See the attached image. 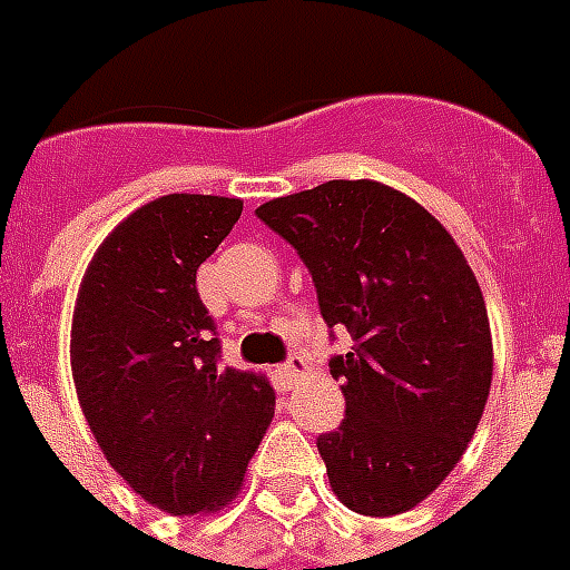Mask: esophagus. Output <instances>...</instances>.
Masks as SVG:
<instances>
[{
    "mask_svg": "<svg viewBox=\"0 0 570 570\" xmlns=\"http://www.w3.org/2000/svg\"><path fill=\"white\" fill-rule=\"evenodd\" d=\"M277 373H281V382H284V389H293L295 382L302 380L304 373H307V362H304L302 355H293V358H289V362H286Z\"/></svg>",
    "mask_w": 570,
    "mask_h": 570,
    "instance_id": "1",
    "label": "esophagus"
}]
</instances>
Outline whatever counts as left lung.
I'll return each mask as SVG.
<instances>
[{"mask_svg":"<svg viewBox=\"0 0 570 570\" xmlns=\"http://www.w3.org/2000/svg\"><path fill=\"white\" fill-rule=\"evenodd\" d=\"M311 268L346 415L316 440L328 484L364 517L410 511L463 458L493 380V334L466 256L428 208L373 179H334L256 208Z\"/></svg>","mask_w":570,"mask_h":570,"instance_id":"8db88e82","label":"left lung"}]
</instances>
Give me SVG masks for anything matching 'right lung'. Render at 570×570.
Masks as SVG:
<instances>
[{
  "label": "right lung",
  "instance_id": "add662e5",
  "mask_svg": "<svg viewBox=\"0 0 570 570\" xmlns=\"http://www.w3.org/2000/svg\"><path fill=\"white\" fill-rule=\"evenodd\" d=\"M242 199L167 194L130 212L95 250L77 289L71 373L104 458L173 517L215 514L242 490L275 419L263 373L220 367L197 268L242 215Z\"/></svg>",
  "mask_w": 570,
  "mask_h": 570
}]
</instances>
